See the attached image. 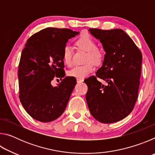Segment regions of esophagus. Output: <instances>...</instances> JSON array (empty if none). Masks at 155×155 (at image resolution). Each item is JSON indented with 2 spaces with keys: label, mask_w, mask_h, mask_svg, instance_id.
Returning <instances> with one entry per match:
<instances>
[{
  "label": "esophagus",
  "mask_w": 155,
  "mask_h": 155,
  "mask_svg": "<svg viewBox=\"0 0 155 155\" xmlns=\"http://www.w3.org/2000/svg\"><path fill=\"white\" fill-rule=\"evenodd\" d=\"M77 82L78 83H81L83 82V79H81V78H77Z\"/></svg>",
  "instance_id": "obj_1"
}]
</instances>
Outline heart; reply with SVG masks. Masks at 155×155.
Listing matches in <instances>:
<instances>
[{"label":"heart","instance_id":"1","mask_svg":"<svg viewBox=\"0 0 155 155\" xmlns=\"http://www.w3.org/2000/svg\"><path fill=\"white\" fill-rule=\"evenodd\" d=\"M76 44L78 48L87 52L84 60L86 64L74 67L68 72V74L70 77L83 79L93 71L94 67L91 63L95 65L101 64L103 60L104 54L101 49L97 48L96 41L90 35L80 37L76 41ZM62 57L64 64L68 67H71L73 64V50L68 44L64 46Z\"/></svg>","mask_w":155,"mask_h":155}]
</instances>
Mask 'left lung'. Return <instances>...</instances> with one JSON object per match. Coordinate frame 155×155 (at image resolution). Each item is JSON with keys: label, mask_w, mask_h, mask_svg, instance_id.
Segmentation results:
<instances>
[{"label": "left lung", "mask_w": 155, "mask_h": 155, "mask_svg": "<svg viewBox=\"0 0 155 155\" xmlns=\"http://www.w3.org/2000/svg\"><path fill=\"white\" fill-rule=\"evenodd\" d=\"M90 31L103 44L106 54L96 76L85 79L86 101L92 116L104 124L120 121L130 114L138 97L142 54L122 29ZM97 78L108 83L104 86Z\"/></svg>", "instance_id": "1"}]
</instances>
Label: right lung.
<instances>
[{
    "mask_svg": "<svg viewBox=\"0 0 155 155\" xmlns=\"http://www.w3.org/2000/svg\"><path fill=\"white\" fill-rule=\"evenodd\" d=\"M78 33L69 28H46L27 41L18 66L19 98L36 120L52 122L66 108L77 80L66 77L56 87L51 81L65 77L63 48L68 39Z\"/></svg>",
    "mask_w": 155,
    "mask_h": 155,
    "instance_id": "1",
    "label": "right lung"
}]
</instances>
